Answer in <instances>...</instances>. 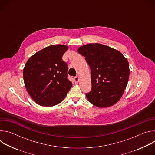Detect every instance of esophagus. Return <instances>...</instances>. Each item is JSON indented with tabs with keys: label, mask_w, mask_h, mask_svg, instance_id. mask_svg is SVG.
I'll use <instances>...</instances> for the list:
<instances>
[{
	"label": "esophagus",
	"mask_w": 155,
	"mask_h": 155,
	"mask_svg": "<svg viewBox=\"0 0 155 155\" xmlns=\"http://www.w3.org/2000/svg\"><path fill=\"white\" fill-rule=\"evenodd\" d=\"M79 81H80V78H79L78 77H74V81H75V83H78Z\"/></svg>",
	"instance_id": "1"
}]
</instances>
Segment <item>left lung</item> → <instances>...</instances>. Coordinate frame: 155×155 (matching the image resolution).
I'll return each instance as SVG.
<instances>
[{
	"label": "left lung",
	"mask_w": 155,
	"mask_h": 155,
	"mask_svg": "<svg viewBox=\"0 0 155 155\" xmlns=\"http://www.w3.org/2000/svg\"><path fill=\"white\" fill-rule=\"evenodd\" d=\"M78 52L91 68V91L87 101L99 108L113 106L122 97L130 74L129 62L119 51L100 43L81 46Z\"/></svg>",
	"instance_id": "left-lung-1"
}]
</instances>
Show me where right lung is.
Instances as JSON below:
<instances>
[{
    "label": "right lung",
    "instance_id": "add662e5",
    "mask_svg": "<svg viewBox=\"0 0 155 155\" xmlns=\"http://www.w3.org/2000/svg\"><path fill=\"white\" fill-rule=\"evenodd\" d=\"M69 47L52 45L30 57L23 69L26 89L43 107H53L62 102L72 86L67 78L68 65L62 59Z\"/></svg>",
    "mask_w": 155,
    "mask_h": 155
}]
</instances>
